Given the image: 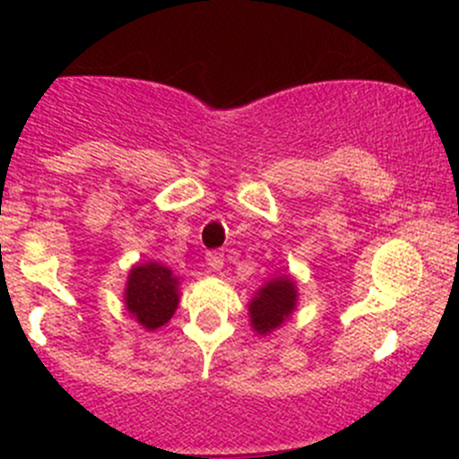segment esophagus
I'll use <instances>...</instances> for the list:
<instances>
[{
    "label": "esophagus",
    "mask_w": 459,
    "mask_h": 459,
    "mask_svg": "<svg viewBox=\"0 0 459 459\" xmlns=\"http://www.w3.org/2000/svg\"><path fill=\"white\" fill-rule=\"evenodd\" d=\"M205 261H207V264H210V269L212 272H221V269H223V264H225V254L223 252H207L205 254Z\"/></svg>",
    "instance_id": "34e87169"
}]
</instances>
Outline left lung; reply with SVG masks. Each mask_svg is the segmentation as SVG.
I'll return each mask as SVG.
<instances>
[{
	"mask_svg": "<svg viewBox=\"0 0 459 459\" xmlns=\"http://www.w3.org/2000/svg\"><path fill=\"white\" fill-rule=\"evenodd\" d=\"M296 302H299V290L291 276L272 278L264 282L249 302V320L254 332L267 335L281 327L296 309Z\"/></svg>",
	"mask_w": 459,
	"mask_h": 459,
	"instance_id": "1",
	"label": "left lung"
}]
</instances>
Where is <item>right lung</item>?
Segmentation results:
<instances>
[{
  "instance_id": "obj_1",
  "label": "right lung",
  "mask_w": 459,
  "mask_h": 459,
  "mask_svg": "<svg viewBox=\"0 0 459 459\" xmlns=\"http://www.w3.org/2000/svg\"><path fill=\"white\" fill-rule=\"evenodd\" d=\"M126 309L141 327H163L178 307V278L160 263H141L130 269L126 282Z\"/></svg>"
}]
</instances>
